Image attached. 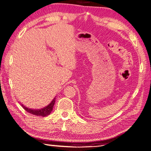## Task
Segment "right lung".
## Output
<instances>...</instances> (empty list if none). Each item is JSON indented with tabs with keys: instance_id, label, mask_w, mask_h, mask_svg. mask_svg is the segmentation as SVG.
<instances>
[{
	"instance_id": "1",
	"label": "right lung",
	"mask_w": 151,
	"mask_h": 151,
	"mask_svg": "<svg viewBox=\"0 0 151 151\" xmlns=\"http://www.w3.org/2000/svg\"><path fill=\"white\" fill-rule=\"evenodd\" d=\"M55 102V98L52 100L51 102L47 106H46L44 108L40 109H32L27 108L25 106H24L22 104V107L30 114H32L35 116H41L44 117V116H46L49 115L51 113L52 108H53V106H54Z\"/></svg>"
}]
</instances>
